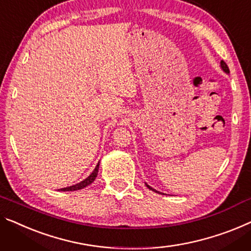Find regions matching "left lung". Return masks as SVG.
I'll return each mask as SVG.
<instances>
[{
    "instance_id": "8db88e82",
    "label": "left lung",
    "mask_w": 251,
    "mask_h": 251,
    "mask_svg": "<svg viewBox=\"0 0 251 251\" xmlns=\"http://www.w3.org/2000/svg\"><path fill=\"white\" fill-rule=\"evenodd\" d=\"M221 69L223 70V72H226V74H229V73H230L229 67H227V65L226 64V62H224V61H221ZM145 185H147L148 188H149L150 190H152V192H155V193H158V194H162L161 192H158V190H156V189L152 188V187H151V186H149L148 184H145ZM162 195H164V194H162Z\"/></svg>"
}]
</instances>
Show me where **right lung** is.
I'll return each instance as SVG.
<instances>
[{
  "label": "right lung",
  "instance_id": "add662e5",
  "mask_svg": "<svg viewBox=\"0 0 251 251\" xmlns=\"http://www.w3.org/2000/svg\"><path fill=\"white\" fill-rule=\"evenodd\" d=\"M98 170H99V163L97 164V167L95 168V170L92 171V174L89 176L84 179V180H82L78 182V184H75L73 186H70V187H66V188H62L59 190H62V192H74V190H78V189H82L84 188V187H87L89 185H91L93 181H95V179L97 178V175H98Z\"/></svg>",
  "mask_w": 251,
  "mask_h": 251
}]
</instances>
